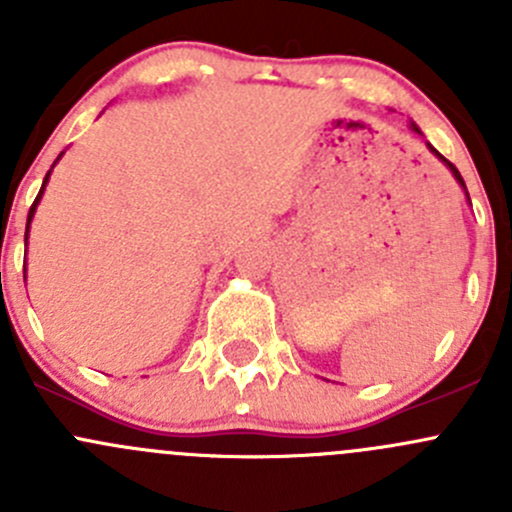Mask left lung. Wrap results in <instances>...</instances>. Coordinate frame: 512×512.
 <instances>
[{
    "mask_svg": "<svg viewBox=\"0 0 512 512\" xmlns=\"http://www.w3.org/2000/svg\"><path fill=\"white\" fill-rule=\"evenodd\" d=\"M411 128H414V131H416V133H421V131H418V126H416V123H414V126H411ZM428 148H431V151H433V153H436V156H438V158H441V160H443V163H446V165H448V168H451V173H453V175H456V180H458V183H461V188H463V190H466V183H463V178H461V173H458V168H456V165H453V163H451V160H446V158H443V156H441V153H438V151H436V148H433V146H428ZM466 195H468V193H466Z\"/></svg>",
    "mask_w": 512,
    "mask_h": 512,
    "instance_id": "left-lung-1",
    "label": "left lung"
}]
</instances>
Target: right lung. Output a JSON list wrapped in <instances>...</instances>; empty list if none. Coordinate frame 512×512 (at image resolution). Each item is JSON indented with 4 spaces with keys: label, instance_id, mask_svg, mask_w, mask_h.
Listing matches in <instances>:
<instances>
[{
    "label": "right lung",
    "instance_id": "1",
    "mask_svg": "<svg viewBox=\"0 0 512 512\" xmlns=\"http://www.w3.org/2000/svg\"><path fill=\"white\" fill-rule=\"evenodd\" d=\"M46 180H49V173H46V178H44V185H46ZM44 185H41V190H39V195H36L34 205H32V208H29V218H27V232H29V223H32V218H34V210H36V203H39L41 193H44Z\"/></svg>",
    "mask_w": 512,
    "mask_h": 512
}]
</instances>
